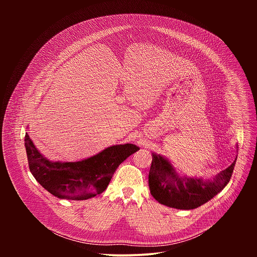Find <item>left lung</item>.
Masks as SVG:
<instances>
[{
    "mask_svg": "<svg viewBox=\"0 0 257 257\" xmlns=\"http://www.w3.org/2000/svg\"><path fill=\"white\" fill-rule=\"evenodd\" d=\"M236 160L230 167L216 174L212 179L181 176L165 157L153 153L149 174L150 190L154 198L169 207L193 209L206 203L221 192L229 183Z\"/></svg>",
    "mask_w": 257,
    "mask_h": 257,
    "instance_id": "left-lung-1",
    "label": "left lung"
}]
</instances>
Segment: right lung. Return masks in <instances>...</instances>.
<instances>
[{
  "label": "right lung",
  "mask_w": 257,
  "mask_h": 257,
  "mask_svg": "<svg viewBox=\"0 0 257 257\" xmlns=\"http://www.w3.org/2000/svg\"><path fill=\"white\" fill-rule=\"evenodd\" d=\"M25 149L31 174L40 184L58 198L86 200L107 187L117 168L139 151L131 143L112 145L78 162H52L44 157L25 133Z\"/></svg>",
  "instance_id": "1"
}]
</instances>
